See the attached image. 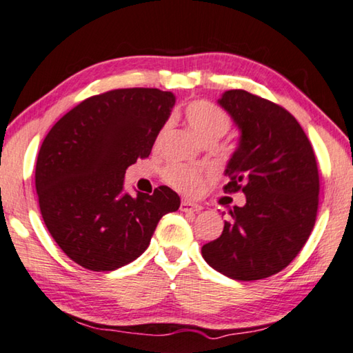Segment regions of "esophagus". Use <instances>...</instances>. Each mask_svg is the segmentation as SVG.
<instances>
[{"instance_id":"1","label":"esophagus","mask_w":353,"mask_h":353,"mask_svg":"<svg viewBox=\"0 0 353 353\" xmlns=\"http://www.w3.org/2000/svg\"><path fill=\"white\" fill-rule=\"evenodd\" d=\"M180 209L183 212H200L201 211V206L196 205V203L190 201V200H183Z\"/></svg>"}]
</instances>
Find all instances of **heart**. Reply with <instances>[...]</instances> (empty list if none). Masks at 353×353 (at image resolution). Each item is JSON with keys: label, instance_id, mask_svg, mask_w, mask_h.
Masks as SVG:
<instances>
[{"label": "heart", "instance_id": "heart-1", "mask_svg": "<svg viewBox=\"0 0 353 353\" xmlns=\"http://www.w3.org/2000/svg\"><path fill=\"white\" fill-rule=\"evenodd\" d=\"M184 119L189 128L201 142L214 139L217 141L230 130V117L223 110L214 103L196 101L189 103L184 110ZM163 134V133H161ZM165 181L184 194H196L203 188V173L194 167L183 164H172L165 170Z\"/></svg>", "mask_w": 353, "mask_h": 353}]
</instances>
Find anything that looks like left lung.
I'll list each match as a JSON object with an SVG mask.
<instances>
[{
  "label": "left lung",
  "instance_id": "1",
  "mask_svg": "<svg viewBox=\"0 0 353 353\" xmlns=\"http://www.w3.org/2000/svg\"><path fill=\"white\" fill-rule=\"evenodd\" d=\"M217 103L240 132L225 190H242L246 203L230 209L221 236L203 245L201 254L231 279H265L285 268L310 237L319 195L316 158L299 122L279 105L243 90L225 91Z\"/></svg>",
  "mask_w": 353,
  "mask_h": 353
}]
</instances>
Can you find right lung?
I'll list each match as a JSON object with an SVG mask.
<instances>
[{
	"mask_svg": "<svg viewBox=\"0 0 353 353\" xmlns=\"http://www.w3.org/2000/svg\"><path fill=\"white\" fill-rule=\"evenodd\" d=\"M175 96L158 88H123L92 96L46 134L35 165L41 217L65 254L91 271H113L150 245L161 217L180 196L123 190V176L150 154Z\"/></svg>",
	"mask_w": 353,
	"mask_h": 353,
	"instance_id": "obj_1",
	"label": "right lung"
}]
</instances>
